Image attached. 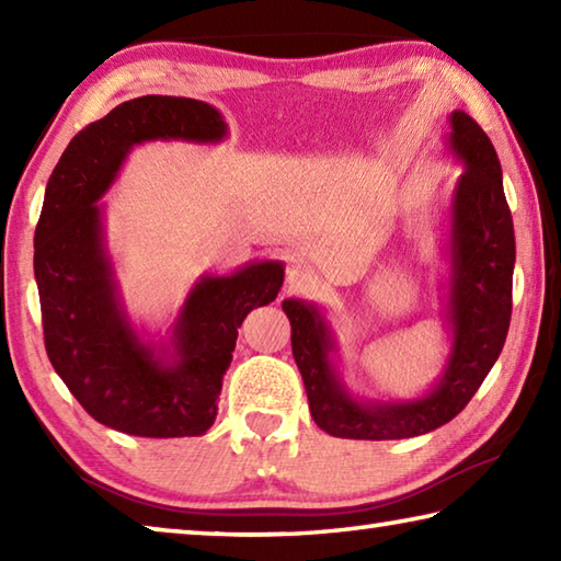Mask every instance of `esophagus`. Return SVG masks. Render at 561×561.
Returning <instances> with one entry per match:
<instances>
[{
	"instance_id": "34e87169",
	"label": "esophagus",
	"mask_w": 561,
	"mask_h": 561,
	"mask_svg": "<svg viewBox=\"0 0 561 561\" xmlns=\"http://www.w3.org/2000/svg\"><path fill=\"white\" fill-rule=\"evenodd\" d=\"M284 282H287V291H294V294L309 291L317 287V272L307 262H289Z\"/></svg>"
}]
</instances>
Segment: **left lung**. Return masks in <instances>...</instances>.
Instances as JSON below:
<instances>
[{"mask_svg": "<svg viewBox=\"0 0 561 561\" xmlns=\"http://www.w3.org/2000/svg\"><path fill=\"white\" fill-rule=\"evenodd\" d=\"M450 123V148L465 160V173L453 201V356L435 391L421 401L396 405L354 401L331 371V339L317 309L297 299L282 304L291 321V354L307 388L311 417L336 438L396 440L440 428L470 403L505 346L515 230L500 160L488 133L468 113L455 111Z\"/></svg>", "mask_w": 561, "mask_h": 561, "instance_id": "8db88e82", "label": "left lung"}]
</instances>
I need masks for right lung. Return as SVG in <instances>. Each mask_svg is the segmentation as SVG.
<instances>
[{
  "mask_svg": "<svg viewBox=\"0 0 561 561\" xmlns=\"http://www.w3.org/2000/svg\"><path fill=\"white\" fill-rule=\"evenodd\" d=\"M225 123L195 99L140 96L76 133L46 183L34 232L44 346L93 421L140 438L203 435L217 415L237 329L282 287L277 262L207 277L175 327L178 364H163L123 321L101 250L99 207L133 144L150 138L220 140Z\"/></svg>",
  "mask_w": 561,
  "mask_h": 561,
  "instance_id": "obj_1",
  "label": "right lung"
}]
</instances>
